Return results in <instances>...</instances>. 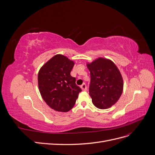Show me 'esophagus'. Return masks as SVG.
Returning <instances> with one entry per match:
<instances>
[{"label": "esophagus", "instance_id": "34e87169", "mask_svg": "<svg viewBox=\"0 0 155 155\" xmlns=\"http://www.w3.org/2000/svg\"><path fill=\"white\" fill-rule=\"evenodd\" d=\"M81 89L83 91H86L87 90V85H85V83H83V85H81Z\"/></svg>", "mask_w": 155, "mask_h": 155}]
</instances>
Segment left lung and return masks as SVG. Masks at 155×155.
<instances>
[{
    "label": "left lung",
    "instance_id": "obj_1",
    "mask_svg": "<svg viewBox=\"0 0 155 155\" xmlns=\"http://www.w3.org/2000/svg\"><path fill=\"white\" fill-rule=\"evenodd\" d=\"M87 66L90 71L89 95L92 104L107 109L118 101L122 94L124 81L119 69L111 60L99 58Z\"/></svg>",
    "mask_w": 155,
    "mask_h": 155
}]
</instances>
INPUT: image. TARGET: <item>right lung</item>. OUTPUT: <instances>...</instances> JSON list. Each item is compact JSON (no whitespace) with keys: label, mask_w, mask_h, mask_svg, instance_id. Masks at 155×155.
I'll list each match as a JSON object with an SVG mask.
<instances>
[{"label":"right lung","mask_w":155,"mask_h":155,"mask_svg":"<svg viewBox=\"0 0 155 155\" xmlns=\"http://www.w3.org/2000/svg\"><path fill=\"white\" fill-rule=\"evenodd\" d=\"M74 62L66 56L57 54L41 68L38 86L44 101L51 109L67 112L74 106L81 88L70 72Z\"/></svg>","instance_id":"right-lung-1"}]
</instances>
